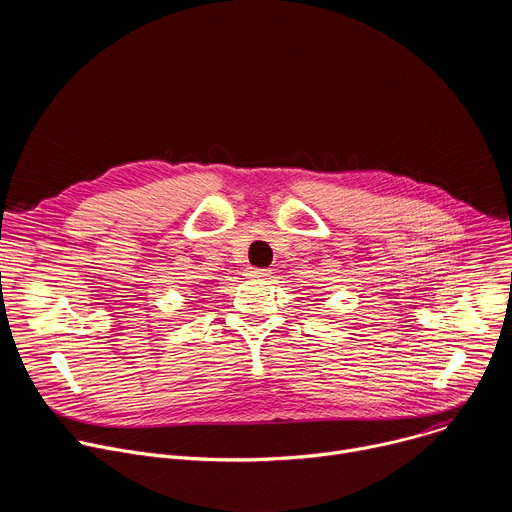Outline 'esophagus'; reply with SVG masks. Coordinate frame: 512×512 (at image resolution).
Returning a JSON list of instances; mask_svg holds the SVG:
<instances>
[{
    "mask_svg": "<svg viewBox=\"0 0 512 512\" xmlns=\"http://www.w3.org/2000/svg\"><path fill=\"white\" fill-rule=\"evenodd\" d=\"M269 269H261V267H247L245 269V275L247 277H251V279H265V277H269Z\"/></svg>",
    "mask_w": 512,
    "mask_h": 512,
    "instance_id": "34e87169",
    "label": "esophagus"
}]
</instances>
